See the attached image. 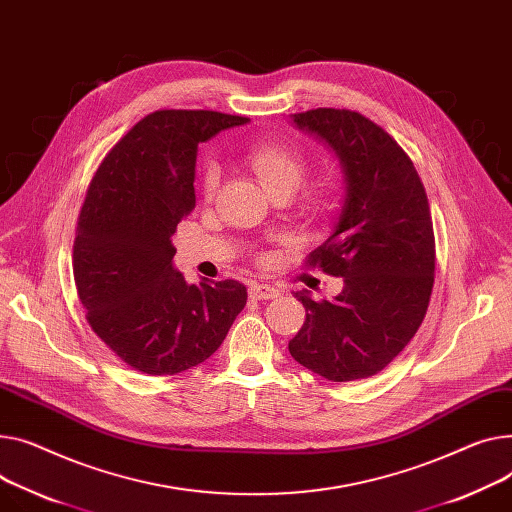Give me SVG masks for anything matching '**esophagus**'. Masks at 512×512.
Here are the masks:
<instances>
[{
  "label": "esophagus",
  "instance_id": "34e87169",
  "mask_svg": "<svg viewBox=\"0 0 512 512\" xmlns=\"http://www.w3.org/2000/svg\"><path fill=\"white\" fill-rule=\"evenodd\" d=\"M249 296L253 300H274L280 296V290L274 286H267V284H251Z\"/></svg>",
  "mask_w": 512,
  "mask_h": 512
}]
</instances>
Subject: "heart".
<instances>
[{"instance_id": "heart-1", "label": "heart", "mask_w": 512, "mask_h": 512, "mask_svg": "<svg viewBox=\"0 0 512 512\" xmlns=\"http://www.w3.org/2000/svg\"><path fill=\"white\" fill-rule=\"evenodd\" d=\"M245 164L259 183L271 193H294L306 177V156L294 144L284 142H257L251 144L245 154ZM220 183V173L216 166H206L201 173V195L206 201H212ZM331 179H315L304 187V201L313 208H325L333 199Z\"/></svg>"}]
</instances>
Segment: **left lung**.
I'll return each instance as SVG.
<instances>
[{
    "label": "left lung",
    "instance_id": "1",
    "mask_svg": "<svg viewBox=\"0 0 512 512\" xmlns=\"http://www.w3.org/2000/svg\"><path fill=\"white\" fill-rule=\"evenodd\" d=\"M292 117L342 160L346 201L304 261L344 278V290L333 300L296 294L306 319L288 350L327 381L368 379L403 352L428 311L436 259L428 197L412 158L368 117L327 107Z\"/></svg>",
    "mask_w": 512,
    "mask_h": 512
}]
</instances>
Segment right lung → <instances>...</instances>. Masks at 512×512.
<instances>
[{"mask_svg":"<svg viewBox=\"0 0 512 512\" xmlns=\"http://www.w3.org/2000/svg\"><path fill=\"white\" fill-rule=\"evenodd\" d=\"M247 117L162 109L135 123L96 168L78 216L74 280L92 331L133 370L177 374L208 360L245 309L236 280L187 284L173 267L177 224L195 208L197 144Z\"/></svg>","mask_w":512,"mask_h":512,"instance_id":"obj_1","label":"right lung"}]
</instances>
